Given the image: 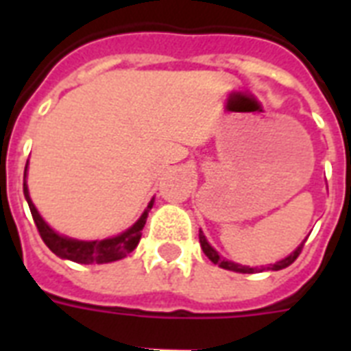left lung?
Listing matches in <instances>:
<instances>
[{"instance_id":"1","label":"left lung","mask_w":351,"mask_h":351,"mask_svg":"<svg viewBox=\"0 0 351 351\" xmlns=\"http://www.w3.org/2000/svg\"><path fill=\"white\" fill-rule=\"evenodd\" d=\"M198 239H200V245H202V251L206 253V256H208L209 261L213 262V264H219L220 267H224V269H230V271H237V273H256V271H264V269H271V271H278V269H284V267H288L289 264H293L295 261H297V256L300 255V251H302V245H304V242L297 247V250L291 253V255H288L286 258H282V261L275 262V264H267V266H261V269L258 267H250V266H242V264H234V262L231 261H224L222 256L219 255V251L213 250L211 247V244H209L208 240H206V237H204L202 230H200V233H198Z\"/></svg>"}]
</instances>
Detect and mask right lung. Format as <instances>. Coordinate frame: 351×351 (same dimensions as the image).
<instances>
[{
    "mask_svg": "<svg viewBox=\"0 0 351 351\" xmlns=\"http://www.w3.org/2000/svg\"><path fill=\"white\" fill-rule=\"evenodd\" d=\"M25 176H27V165H25ZM23 193L27 202H29L30 213H32V219H34V224L40 231V237L43 239V242L47 244V247L58 255L60 258H67V261L78 262V264H107V262L120 261L123 256H127L140 242V237H142V230L145 226V220H147V215L153 208V202L151 200L147 206V209L143 211L142 217L134 222V224L125 230L123 233L112 237V239H104V240H76L69 239V237H63V234H58L56 231L51 230L45 220L41 219L38 209L34 208V204L29 197V189H27V182H23Z\"/></svg>",
    "mask_w": 351,
    "mask_h": 351,
    "instance_id": "obj_1",
    "label": "right lung"
}]
</instances>
